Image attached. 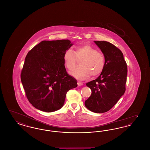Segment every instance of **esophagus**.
I'll use <instances>...</instances> for the list:
<instances>
[{"mask_svg": "<svg viewBox=\"0 0 150 150\" xmlns=\"http://www.w3.org/2000/svg\"><path fill=\"white\" fill-rule=\"evenodd\" d=\"M78 86H81L83 85V83L82 82H80V81H78Z\"/></svg>", "mask_w": 150, "mask_h": 150, "instance_id": "obj_1", "label": "esophagus"}]
</instances>
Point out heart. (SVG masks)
Wrapping results in <instances>:
<instances>
[{
	"label": "heart",
	"instance_id": "obj_1",
	"mask_svg": "<svg viewBox=\"0 0 150 150\" xmlns=\"http://www.w3.org/2000/svg\"><path fill=\"white\" fill-rule=\"evenodd\" d=\"M81 58L80 66L72 70L70 74L79 80H86L91 75L93 77L99 75L105 66V58L103 54L89 44L78 46L75 53L71 49L65 50L63 59L66 67L71 70L76 64V58Z\"/></svg>",
	"mask_w": 150,
	"mask_h": 150
}]
</instances>
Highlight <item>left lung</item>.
<instances>
[{
  "label": "left lung",
  "instance_id": "left-lung-1",
  "mask_svg": "<svg viewBox=\"0 0 150 150\" xmlns=\"http://www.w3.org/2000/svg\"><path fill=\"white\" fill-rule=\"evenodd\" d=\"M105 58L103 71L96 80L86 84L92 94L85 101L86 107L96 113L110 110L124 95L127 76V65L121 50L108 42L94 41Z\"/></svg>",
  "mask_w": 150,
  "mask_h": 150
}]
</instances>
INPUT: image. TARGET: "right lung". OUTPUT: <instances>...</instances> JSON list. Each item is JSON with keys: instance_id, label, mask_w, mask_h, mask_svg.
I'll list each match as a JSON object with an SVG mask.
<instances>
[{"instance_id": "1", "label": "right lung", "mask_w": 150, "mask_h": 150, "mask_svg": "<svg viewBox=\"0 0 150 150\" xmlns=\"http://www.w3.org/2000/svg\"><path fill=\"white\" fill-rule=\"evenodd\" d=\"M74 44L69 40L42 41L29 51L21 74L30 103L51 112L64 106L67 92L77 87V80L66 72L63 56Z\"/></svg>"}]
</instances>
